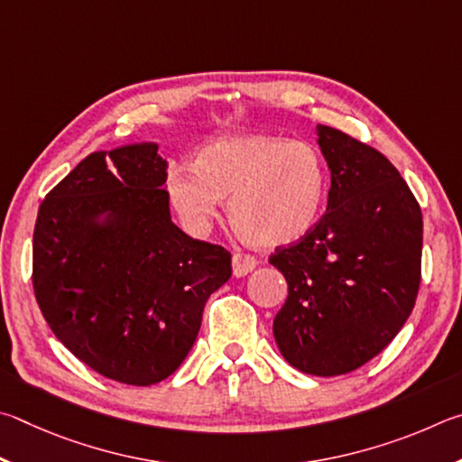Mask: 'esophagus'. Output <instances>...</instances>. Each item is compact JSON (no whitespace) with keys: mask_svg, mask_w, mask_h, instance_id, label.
Listing matches in <instances>:
<instances>
[{"mask_svg":"<svg viewBox=\"0 0 462 462\" xmlns=\"http://www.w3.org/2000/svg\"><path fill=\"white\" fill-rule=\"evenodd\" d=\"M255 268H257V260L254 255H247V254L233 255V276L236 278H244Z\"/></svg>","mask_w":462,"mask_h":462,"instance_id":"34e87169","label":"esophagus"}]
</instances>
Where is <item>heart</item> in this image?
Returning <instances> with one entry per match:
<instances>
[{
  "mask_svg": "<svg viewBox=\"0 0 462 462\" xmlns=\"http://www.w3.org/2000/svg\"><path fill=\"white\" fill-rule=\"evenodd\" d=\"M327 194V166L310 143L263 134L210 142L190 168H176L168 178L170 202L192 229H205L218 200H229L239 236L270 249L309 236Z\"/></svg>",
  "mask_w": 462,
  "mask_h": 462,
  "instance_id": "1",
  "label": "heart"
}]
</instances>
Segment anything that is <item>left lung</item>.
Instances as JSON below:
<instances>
[{
  "label": "left lung",
  "mask_w": 462,
  "mask_h": 462,
  "mask_svg": "<svg viewBox=\"0 0 462 462\" xmlns=\"http://www.w3.org/2000/svg\"><path fill=\"white\" fill-rule=\"evenodd\" d=\"M317 135L328 205L309 236L270 257L288 282L273 337L298 371L335 377L365 365L406 325L420 288L422 210L383 153L328 125Z\"/></svg>",
  "instance_id": "8db88e82"
}]
</instances>
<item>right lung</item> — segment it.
I'll return each mask as SVG.
<instances>
[{
  "label": "right lung",
  "mask_w": 462,
  "mask_h": 462,
  "mask_svg": "<svg viewBox=\"0 0 462 462\" xmlns=\"http://www.w3.org/2000/svg\"><path fill=\"white\" fill-rule=\"evenodd\" d=\"M158 143L93 152L46 194L32 282L56 338L97 374L158 383L197 341L231 254L172 223Z\"/></svg>",
  "instance_id": "obj_1"
}]
</instances>
